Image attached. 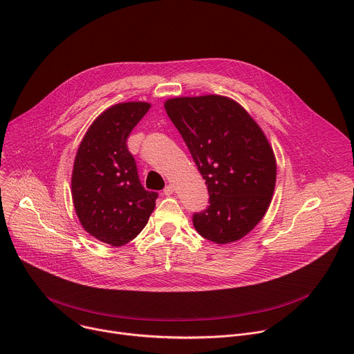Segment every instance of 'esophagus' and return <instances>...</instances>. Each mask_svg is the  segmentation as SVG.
<instances>
[{
    "mask_svg": "<svg viewBox=\"0 0 354 354\" xmlns=\"http://www.w3.org/2000/svg\"><path fill=\"white\" fill-rule=\"evenodd\" d=\"M174 190H175V189H174L172 185H167V186L164 187V194H165V196H169V194L174 193Z\"/></svg>",
    "mask_w": 354,
    "mask_h": 354,
    "instance_id": "esophagus-1",
    "label": "esophagus"
}]
</instances>
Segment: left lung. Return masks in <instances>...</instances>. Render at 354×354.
<instances>
[{
  "label": "left lung",
  "mask_w": 354,
  "mask_h": 354,
  "mask_svg": "<svg viewBox=\"0 0 354 354\" xmlns=\"http://www.w3.org/2000/svg\"><path fill=\"white\" fill-rule=\"evenodd\" d=\"M165 109L209 190V206L193 214L196 231L216 243L245 236L265 216L276 183L273 149L235 100L206 95L174 97Z\"/></svg>",
  "instance_id": "left-lung-1"
}]
</instances>
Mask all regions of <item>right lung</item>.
<instances>
[{"label":"right lung","mask_w":354,"mask_h":354,"mask_svg":"<svg viewBox=\"0 0 354 354\" xmlns=\"http://www.w3.org/2000/svg\"><path fill=\"white\" fill-rule=\"evenodd\" d=\"M148 109L145 102L109 108L91 124L75 157V213L85 231L112 246L134 239L156 209L158 193L144 189L127 148L131 130Z\"/></svg>","instance_id":"add662e5"}]
</instances>
